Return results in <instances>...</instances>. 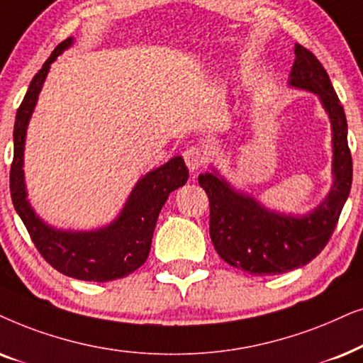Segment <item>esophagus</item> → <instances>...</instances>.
Here are the masks:
<instances>
[{"instance_id": "1", "label": "esophagus", "mask_w": 363, "mask_h": 363, "mask_svg": "<svg viewBox=\"0 0 363 363\" xmlns=\"http://www.w3.org/2000/svg\"><path fill=\"white\" fill-rule=\"evenodd\" d=\"M182 156H184V161L191 172L199 171V169L204 166V162H206V152L202 151L201 147H196V146L187 147Z\"/></svg>"}]
</instances>
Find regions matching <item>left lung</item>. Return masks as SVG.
I'll use <instances>...</instances> for the list:
<instances>
[{
    "label": "left lung",
    "mask_w": 363,
    "mask_h": 363,
    "mask_svg": "<svg viewBox=\"0 0 363 363\" xmlns=\"http://www.w3.org/2000/svg\"><path fill=\"white\" fill-rule=\"evenodd\" d=\"M294 52L289 86L315 94L330 121L332 186L325 199L307 214H284L232 187L216 167L199 174V184L209 197V232L217 254L252 275L284 274L315 259L330 239L352 187L344 108L320 61L301 45Z\"/></svg>",
    "instance_id": "1"
}]
</instances>
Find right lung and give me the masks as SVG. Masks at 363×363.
<instances>
[{
	"mask_svg": "<svg viewBox=\"0 0 363 363\" xmlns=\"http://www.w3.org/2000/svg\"><path fill=\"white\" fill-rule=\"evenodd\" d=\"M72 43L74 38H67L56 46L33 77L28 93L18 108L13 131L14 154L9 172V189L14 209L48 264L67 277L108 282L133 274L146 262L159 212L166 204L169 194L186 184L189 171L181 156L169 159L166 164L149 171L133 187L118 217L108 225L93 230L57 229L36 214L28 199L23 169L28 124L51 65L72 46Z\"/></svg>",
	"mask_w": 363,
	"mask_h": 363,
	"instance_id": "right-lung-1",
	"label": "right lung"
}]
</instances>
